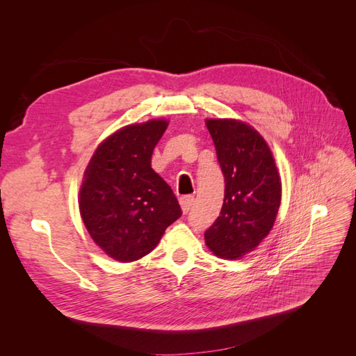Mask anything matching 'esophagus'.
<instances>
[{"label": "esophagus", "instance_id": "1", "mask_svg": "<svg viewBox=\"0 0 356 356\" xmlns=\"http://www.w3.org/2000/svg\"><path fill=\"white\" fill-rule=\"evenodd\" d=\"M179 203H181V209H182V212H184V213H187V212H188V211L191 209V207H193V203H195V197H191V196H186V197H181Z\"/></svg>", "mask_w": 356, "mask_h": 356}]
</instances>
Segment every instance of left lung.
I'll return each instance as SVG.
<instances>
[{"label":"left lung","instance_id":"8db88e82","mask_svg":"<svg viewBox=\"0 0 356 356\" xmlns=\"http://www.w3.org/2000/svg\"><path fill=\"white\" fill-rule=\"evenodd\" d=\"M225 190L220 217L204 232L218 257L236 260L254 251L272 230L281 204V178L273 154L255 129L232 118H209Z\"/></svg>","mask_w":356,"mask_h":356}]
</instances>
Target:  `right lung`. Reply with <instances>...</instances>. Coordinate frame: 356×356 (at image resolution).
Returning <instances> with one entry per match:
<instances>
[{"label": "right lung", "mask_w": 356, "mask_h": 356, "mask_svg": "<svg viewBox=\"0 0 356 356\" xmlns=\"http://www.w3.org/2000/svg\"><path fill=\"white\" fill-rule=\"evenodd\" d=\"M166 127V120L124 126L96 148L86 168L81 218L95 243L117 261L152 252L182 213L174 191L152 168Z\"/></svg>", "instance_id": "obj_1"}]
</instances>
